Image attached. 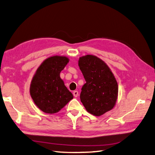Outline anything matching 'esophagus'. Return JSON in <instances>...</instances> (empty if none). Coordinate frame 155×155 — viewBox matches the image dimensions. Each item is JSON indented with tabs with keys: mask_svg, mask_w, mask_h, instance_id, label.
Listing matches in <instances>:
<instances>
[{
	"mask_svg": "<svg viewBox=\"0 0 155 155\" xmlns=\"http://www.w3.org/2000/svg\"><path fill=\"white\" fill-rule=\"evenodd\" d=\"M73 96L74 97H76L78 96V91H77V90L74 91V92H73Z\"/></svg>",
	"mask_w": 155,
	"mask_h": 155,
	"instance_id": "esophagus-1",
	"label": "esophagus"
}]
</instances>
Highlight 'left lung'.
Returning <instances> with one entry per match:
<instances>
[{
  "label": "left lung",
  "instance_id": "1",
  "mask_svg": "<svg viewBox=\"0 0 155 155\" xmlns=\"http://www.w3.org/2000/svg\"><path fill=\"white\" fill-rule=\"evenodd\" d=\"M78 66L86 81L80 98L87 111L101 116L111 110L116 104L118 88L109 67L92 55L79 58Z\"/></svg>",
  "mask_w": 155,
  "mask_h": 155
}]
</instances>
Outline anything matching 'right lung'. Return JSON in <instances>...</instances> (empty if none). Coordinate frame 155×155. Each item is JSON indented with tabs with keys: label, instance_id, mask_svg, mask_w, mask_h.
I'll use <instances>...</instances> for the list:
<instances>
[{
	"label": "right lung",
	"instance_id": "obj_1",
	"mask_svg": "<svg viewBox=\"0 0 155 155\" xmlns=\"http://www.w3.org/2000/svg\"><path fill=\"white\" fill-rule=\"evenodd\" d=\"M69 61L67 57L55 55L45 59L37 69L31 81L30 94L42 111L56 113L73 98L60 78L61 71Z\"/></svg>",
	"mask_w": 155,
	"mask_h": 155
}]
</instances>
